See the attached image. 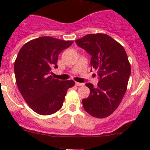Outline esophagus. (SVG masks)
<instances>
[{"label":"esophagus","mask_w":150,"mask_h":150,"mask_svg":"<svg viewBox=\"0 0 150 150\" xmlns=\"http://www.w3.org/2000/svg\"><path fill=\"white\" fill-rule=\"evenodd\" d=\"M76 86H84V83H77V82H76Z\"/></svg>","instance_id":"obj_1"}]
</instances>
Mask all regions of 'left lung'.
<instances>
[{"label":"left lung","instance_id":"8db88e82","mask_svg":"<svg viewBox=\"0 0 150 150\" xmlns=\"http://www.w3.org/2000/svg\"><path fill=\"white\" fill-rule=\"evenodd\" d=\"M78 46L90 54L91 67L97 70L96 87L86 83L90 94L83 99L88 114L96 118L109 116L119 107L127 90L131 65L121 44L105 34H91L76 40Z\"/></svg>","mask_w":150,"mask_h":150}]
</instances>
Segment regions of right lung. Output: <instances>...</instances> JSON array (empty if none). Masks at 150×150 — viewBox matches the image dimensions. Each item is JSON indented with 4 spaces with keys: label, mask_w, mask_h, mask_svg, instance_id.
Listing matches in <instances>:
<instances>
[{
    "label": "right lung",
    "mask_w": 150,
    "mask_h": 150,
    "mask_svg": "<svg viewBox=\"0 0 150 150\" xmlns=\"http://www.w3.org/2000/svg\"><path fill=\"white\" fill-rule=\"evenodd\" d=\"M52 37L30 40L18 52L14 64L17 86L29 107L43 116L51 115L63 105L67 89L74 86L73 80L60 81L50 75L57 68L59 54L72 45Z\"/></svg>",
    "instance_id": "right-lung-1"
}]
</instances>
